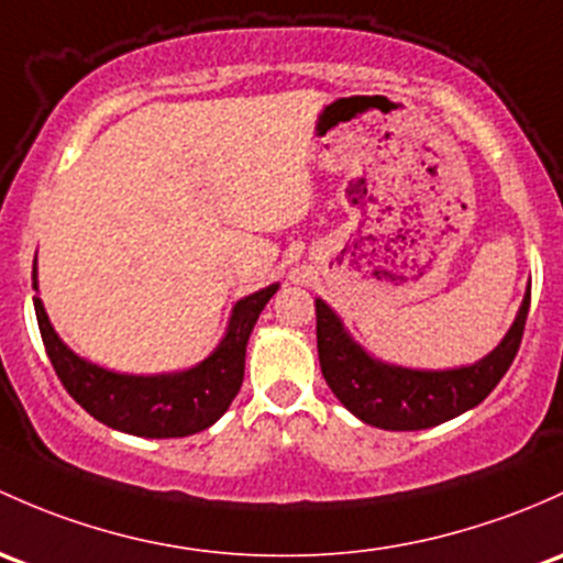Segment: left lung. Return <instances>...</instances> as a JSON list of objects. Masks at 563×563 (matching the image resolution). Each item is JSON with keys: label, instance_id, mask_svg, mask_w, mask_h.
<instances>
[{"label": "left lung", "instance_id": "1", "mask_svg": "<svg viewBox=\"0 0 563 563\" xmlns=\"http://www.w3.org/2000/svg\"><path fill=\"white\" fill-rule=\"evenodd\" d=\"M531 291L494 353L461 369L418 372L369 358L345 334L327 301H316V334L321 372L336 399L364 423L388 431H418L440 426L481 405L510 369L523 340Z\"/></svg>", "mask_w": 563, "mask_h": 563}]
</instances>
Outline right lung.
Segmentation results:
<instances>
[{
	"label": "right lung",
	"mask_w": 563,
	"mask_h": 563,
	"mask_svg": "<svg viewBox=\"0 0 563 563\" xmlns=\"http://www.w3.org/2000/svg\"><path fill=\"white\" fill-rule=\"evenodd\" d=\"M275 291L277 286H269L236 301L227 336L210 358L180 375L156 377L115 375L88 364L58 340L40 297H34V312L58 380L88 416L126 434L164 440L197 434L229 410L245 377L247 336Z\"/></svg>",
	"instance_id": "obj_1"
}]
</instances>
